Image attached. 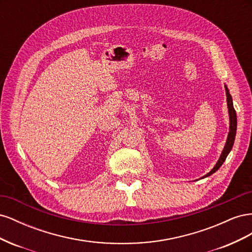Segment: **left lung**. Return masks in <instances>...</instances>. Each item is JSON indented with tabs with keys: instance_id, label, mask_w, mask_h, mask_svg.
<instances>
[{
	"instance_id": "obj_1",
	"label": "left lung",
	"mask_w": 252,
	"mask_h": 252,
	"mask_svg": "<svg viewBox=\"0 0 252 252\" xmlns=\"http://www.w3.org/2000/svg\"><path fill=\"white\" fill-rule=\"evenodd\" d=\"M225 90H226V96H227V107H228V113H229V132H228V136H227V140L225 143V146L224 149L222 151V154H220L217 164L215 165V167L207 173L205 174L204 177H202L201 179L204 178H207L210 177L212 173H215L216 171L219 170V168L220 166L223 165V163L225 162V159L227 158V156L229 155V152L232 149L233 146V143H234V139H235V133H236V124H238V122H236V113L235 110L233 108V102H232V96L229 94V89L225 85Z\"/></svg>"
}]
</instances>
